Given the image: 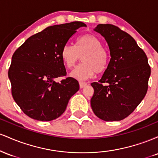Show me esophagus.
Returning <instances> with one entry per match:
<instances>
[{
	"mask_svg": "<svg viewBox=\"0 0 158 158\" xmlns=\"http://www.w3.org/2000/svg\"><path fill=\"white\" fill-rule=\"evenodd\" d=\"M87 85H88V84H87L86 82H83V81H80V82H79V87H80V88H85Z\"/></svg>",
	"mask_w": 158,
	"mask_h": 158,
	"instance_id": "esophagus-1",
	"label": "esophagus"
}]
</instances>
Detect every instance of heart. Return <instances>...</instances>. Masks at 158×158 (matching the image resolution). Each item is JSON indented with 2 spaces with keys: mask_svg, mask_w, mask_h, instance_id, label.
<instances>
[{
  "mask_svg": "<svg viewBox=\"0 0 158 158\" xmlns=\"http://www.w3.org/2000/svg\"><path fill=\"white\" fill-rule=\"evenodd\" d=\"M81 57L82 63L70 73L81 81L93 77L96 72L105 71L109 62V54L102 47V41L94 34H85L78 38L75 46L65 44L61 49V59L69 69L73 68Z\"/></svg>",
  "mask_w": 158,
  "mask_h": 158,
  "instance_id": "heart-1",
  "label": "heart"
}]
</instances>
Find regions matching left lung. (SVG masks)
Segmentation results:
<instances>
[{
    "instance_id": "left-lung-1",
    "label": "left lung",
    "mask_w": 158,
    "mask_h": 158,
    "mask_svg": "<svg viewBox=\"0 0 158 158\" xmlns=\"http://www.w3.org/2000/svg\"><path fill=\"white\" fill-rule=\"evenodd\" d=\"M94 30L106 40L110 59L100 80L91 83L92 110L102 120H122L146 96L151 68L135 40L118 27L98 24Z\"/></svg>"
}]
</instances>
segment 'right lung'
I'll return each mask as SVG.
<instances>
[{
    "label": "right lung",
    "mask_w": 158,
    "mask_h": 158,
    "mask_svg": "<svg viewBox=\"0 0 158 158\" xmlns=\"http://www.w3.org/2000/svg\"><path fill=\"white\" fill-rule=\"evenodd\" d=\"M81 27L86 24L73 21L47 27L27 39L12 55L8 71L12 95L30 118H58L79 90V82L73 78L67 77L60 82L55 79L66 76L61 49Z\"/></svg>",
    "instance_id": "right-lung-1"
}]
</instances>
